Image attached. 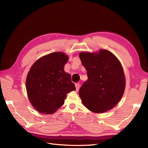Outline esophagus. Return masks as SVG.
<instances>
[{
    "mask_svg": "<svg viewBox=\"0 0 148 148\" xmlns=\"http://www.w3.org/2000/svg\"><path fill=\"white\" fill-rule=\"evenodd\" d=\"M75 86H76V90H77V91H78L79 89L80 88V84L79 83H76Z\"/></svg>",
    "mask_w": 148,
    "mask_h": 148,
    "instance_id": "1",
    "label": "esophagus"
}]
</instances>
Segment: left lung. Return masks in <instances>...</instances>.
Returning <instances> with one entry per match:
<instances>
[{"label": "left lung", "instance_id": "left-lung-1", "mask_svg": "<svg viewBox=\"0 0 148 148\" xmlns=\"http://www.w3.org/2000/svg\"><path fill=\"white\" fill-rule=\"evenodd\" d=\"M79 58L88 75V80L79 90L83 104L96 113L112 109L122 98L125 87L120 62L107 50H100L99 53L82 52Z\"/></svg>", "mask_w": 148, "mask_h": 148}]
</instances>
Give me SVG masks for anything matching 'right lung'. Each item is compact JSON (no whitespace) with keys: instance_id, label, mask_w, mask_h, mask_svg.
<instances>
[{"instance_id":"right-lung-1","label":"right lung","mask_w":148,"mask_h":148,"mask_svg":"<svg viewBox=\"0 0 148 148\" xmlns=\"http://www.w3.org/2000/svg\"><path fill=\"white\" fill-rule=\"evenodd\" d=\"M69 57L53 52L38 60L31 67L26 81L29 100L35 109L51 114L64 104L66 95L76 89L71 75L64 70Z\"/></svg>"}]
</instances>
